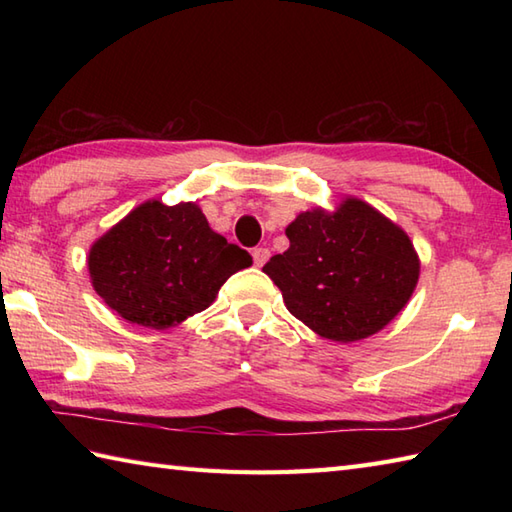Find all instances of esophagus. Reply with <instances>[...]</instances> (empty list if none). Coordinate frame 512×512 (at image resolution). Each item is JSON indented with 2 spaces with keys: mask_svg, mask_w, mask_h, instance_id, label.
Masks as SVG:
<instances>
[{
  "mask_svg": "<svg viewBox=\"0 0 512 512\" xmlns=\"http://www.w3.org/2000/svg\"><path fill=\"white\" fill-rule=\"evenodd\" d=\"M268 259H270V250H268V248L259 246V248L253 250V262H255V266H264V264L268 262Z\"/></svg>",
  "mask_w": 512,
  "mask_h": 512,
  "instance_id": "34e87169",
  "label": "esophagus"
}]
</instances>
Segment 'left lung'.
Returning <instances> with one entry per match:
<instances>
[{
	"mask_svg": "<svg viewBox=\"0 0 512 512\" xmlns=\"http://www.w3.org/2000/svg\"><path fill=\"white\" fill-rule=\"evenodd\" d=\"M290 246L270 257L292 317L336 343L367 339L396 319L420 277L409 235L372 204L347 195L334 211L314 206L286 228Z\"/></svg>",
	"mask_w": 512,
	"mask_h": 512,
	"instance_id": "8db88e82",
	"label": "left lung"
}]
</instances>
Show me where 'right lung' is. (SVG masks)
I'll return each mask as SVG.
<instances>
[{
	"label": "right lung",
	"mask_w": 512,
	"mask_h": 512,
	"mask_svg": "<svg viewBox=\"0 0 512 512\" xmlns=\"http://www.w3.org/2000/svg\"><path fill=\"white\" fill-rule=\"evenodd\" d=\"M250 264L253 257L215 233L195 202L138 204L88 253L96 295L151 330L176 328L206 310L224 281Z\"/></svg>",
	"instance_id": "obj_1"
}]
</instances>
